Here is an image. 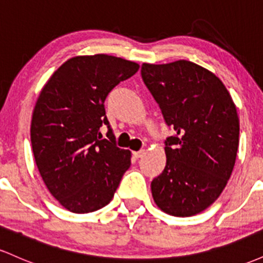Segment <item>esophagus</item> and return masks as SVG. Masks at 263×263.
<instances>
[{"label": "esophagus", "mask_w": 263, "mask_h": 263, "mask_svg": "<svg viewBox=\"0 0 263 263\" xmlns=\"http://www.w3.org/2000/svg\"><path fill=\"white\" fill-rule=\"evenodd\" d=\"M134 153V156H135V158H141L142 156L144 155V149H141V151H137V152H132Z\"/></svg>", "instance_id": "1"}]
</instances>
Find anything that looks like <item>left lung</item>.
<instances>
[{"mask_svg": "<svg viewBox=\"0 0 263 263\" xmlns=\"http://www.w3.org/2000/svg\"><path fill=\"white\" fill-rule=\"evenodd\" d=\"M141 75L176 131L164 142V170L151 183L153 200L170 215H195L219 198L234 170L236 106L215 74L188 60L143 63Z\"/></svg>", "mask_w": 263, "mask_h": 263, "instance_id": "8db88e82", "label": "left lung"}]
</instances>
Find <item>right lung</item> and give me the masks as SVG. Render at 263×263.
Wrapping results in <instances>:
<instances>
[{"label": "right lung", "instance_id": "right-lung-1", "mask_svg": "<svg viewBox=\"0 0 263 263\" xmlns=\"http://www.w3.org/2000/svg\"><path fill=\"white\" fill-rule=\"evenodd\" d=\"M138 68L107 54L74 57L39 93L31 123L33 155L50 194L71 213L107 205L131 165V152L116 146L104 102ZM102 124L108 140L102 138Z\"/></svg>", "mask_w": 263, "mask_h": 263}]
</instances>
